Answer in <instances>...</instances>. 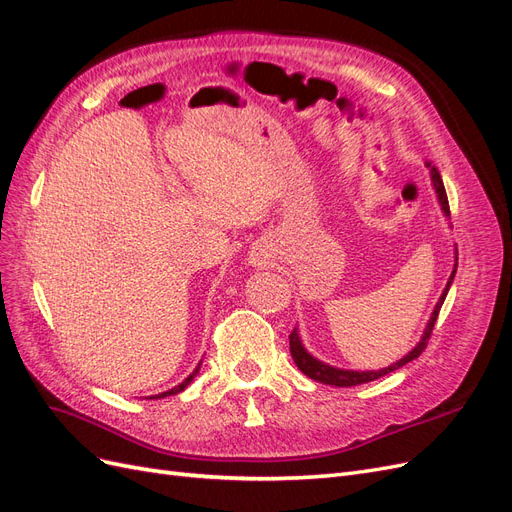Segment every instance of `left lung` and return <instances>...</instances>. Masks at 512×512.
<instances>
[{
    "label": "left lung",
    "mask_w": 512,
    "mask_h": 512,
    "mask_svg": "<svg viewBox=\"0 0 512 512\" xmlns=\"http://www.w3.org/2000/svg\"><path fill=\"white\" fill-rule=\"evenodd\" d=\"M427 166H431V162H429ZM431 181H433V188H436V194H438V200H440V205H442V211H444L446 215H451V209H448V198H446L444 183H442V177H440L436 166H431ZM455 273H457V265H455L451 277H448V284H446V288H444V292H442V297H440V301L436 303V309H433V314H431V318H429V322H427V329H425V333H423V339H421V342H418V344L412 348V352H408L401 361H397V363H393V365H389V367H384V369H378V371L337 369V367H331V365H327V363H322V361L314 359V356L303 348L301 337H299L297 329H294V331L288 335V337H290V354H292L294 363H297V367L303 371V374H305L307 378H312V380L322 382V384H331V386H359V384H365V382H371V380H378V378H382V376H386V374H391V371H395V369H399V367H404L406 363L414 361L416 356L427 348V342H429L431 331H433V324H436V320H438L440 307H442V303H444V299H446L448 288H451V284H453Z\"/></svg>",
    "instance_id": "8db88e82"
}]
</instances>
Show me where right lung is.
Instances as JSON below:
<instances>
[{"label":"right lung","instance_id":"obj_1","mask_svg":"<svg viewBox=\"0 0 512 512\" xmlns=\"http://www.w3.org/2000/svg\"><path fill=\"white\" fill-rule=\"evenodd\" d=\"M198 369H200V365H198V367L192 371V374H190L188 378H185L181 384H177L175 389H170V391H166V393H160V395H156V397H149V399H162V397H168V395H177V393H181V391L185 389V386H188V384L194 380V376L198 374Z\"/></svg>","mask_w":512,"mask_h":512}]
</instances>
